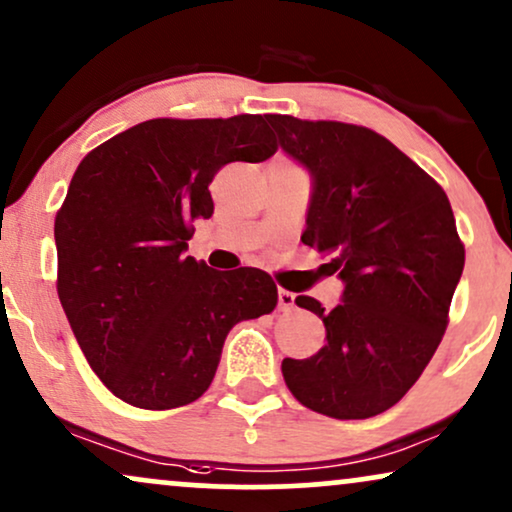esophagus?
Instances as JSON below:
<instances>
[{"mask_svg": "<svg viewBox=\"0 0 512 512\" xmlns=\"http://www.w3.org/2000/svg\"><path fill=\"white\" fill-rule=\"evenodd\" d=\"M293 304H295V293L278 288V309H283V312H286V309H293Z\"/></svg>", "mask_w": 512, "mask_h": 512, "instance_id": "1", "label": "esophagus"}]
</instances>
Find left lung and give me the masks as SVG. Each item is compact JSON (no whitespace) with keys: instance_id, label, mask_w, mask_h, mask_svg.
Segmentation results:
<instances>
[{"instance_id":"8db88e82","label":"left lung","mask_w":512,"mask_h":512,"mask_svg":"<svg viewBox=\"0 0 512 512\" xmlns=\"http://www.w3.org/2000/svg\"><path fill=\"white\" fill-rule=\"evenodd\" d=\"M264 118L312 177L302 243L331 257L326 274L345 286L331 312L295 297L323 321L326 345L309 359H283V378L323 416H378L411 390L446 331L465 264L449 198L373 129Z\"/></svg>"}]
</instances>
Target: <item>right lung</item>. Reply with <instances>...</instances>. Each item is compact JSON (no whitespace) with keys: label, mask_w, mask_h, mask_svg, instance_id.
Segmentation results:
<instances>
[{"label":"right lung","mask_w":512,"mask_h":512,"mask_svg":"<svg viewBox=\"0 0 512 512\" xmlns=\"http://www.w3.org/2000/svg\"><path fill=\"white\" fill-rule=\"evenodd\" d=\"M276 153L262 115L146 120L77 165L58 210V297L92 371L148 411L208 390L226 335L276 307L262 269L215 271L186 255L210 219V181L229 163Z\"/></svg>","instance_id":"obj_1"}]
</instances>
